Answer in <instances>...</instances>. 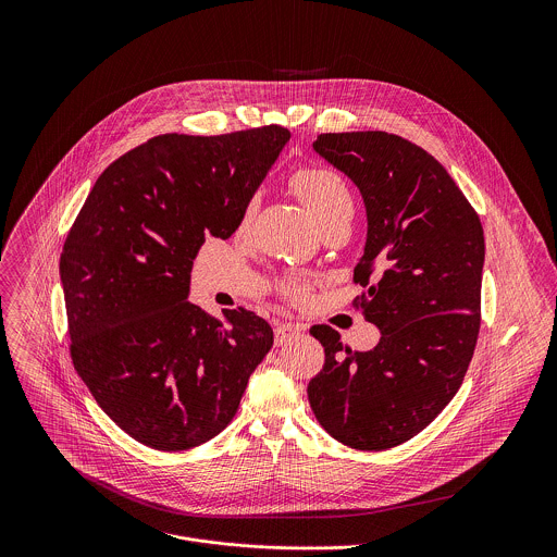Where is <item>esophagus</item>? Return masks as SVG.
<instances>
[{
  "label": "esophagus",
  "instance_id": "esophagus-1",
  "mask_svg": "<svg viewBox=\"0 0 557 557\" xmlns=\"http://www.w3.org/2000/svg\"><path fill=\"white\" fill-rule=\"evenodd\" d=\"M305 327L302 325H296V323H278L276 327H274V343L276 345H285L292 336H296V334H300Z\"/></svg>",
  "mask_w": 557,
  "mask_h": 557
}]
</instances>
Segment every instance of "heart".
Masks as SVG:
<instances>
[{"mask_svg": "<svg viewBox=\"0 0 557 557\" xmlns=\"http://www.w3.org/2000/svg\"><path fill=\"white\" fill-rule=\"evenodd\" d=\"M292 188L305 201L313 219L323 227L336 221H351L354 214V199L347 182L341 173L325 169V166H311L300 169L292 177ZM255 212V201H250L242 212V225H248ZM281 289L294 302H305L309 298V281L300 276H287L281 283Z\"/></svg>", "mask_w": 557, "mask_h": 557, "instance_id": "heart-1", "label": "heart"}]
</instances>
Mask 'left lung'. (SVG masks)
Masks as SVG:
<instances>
[{"instance_id":"1","label":"left lung","mask_w":557,"mask_h":557,"mask_svg":"<svg viewBox=\"0 0 557 557\" xmlns=\"http://www.w3.org/2000/svg\"><path fill=\"white\" fill-rule=\"evenodd\" d=\"M313 150L364 199L369 230L354 281L367 294L356 305L382 338L371 351H351L336 330L313 325L325 362L309 382V403L336 442L395 448L437 418L472 362L482 225L448 171L398 135L325 133Z\"/></svg>"}]
</instances>
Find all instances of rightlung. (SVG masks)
Returning a JSON list of instances; mask_svg holds the SVG:
<instances>
[{"label":"right lung","instance_id":"right-lung-1","mask_svg":"<svg viewBox=\"0 0 557 557\" xmlns=\"http://www.w3.org/2000/svg\"><path fill=\"white\" fill-rule=\"evenodd\" d=\"M283 126L159 135L96 180L64 242L71 356L100 409L154 450L195 448L236 416L272 347L265 319L188 302L208 236L227 239L289 141Z\"/></svg>","mask_w":557,"mask_h":557}]
</instances>
